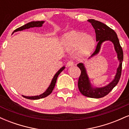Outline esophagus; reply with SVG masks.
Listing matches in <instances>:
<instances>
[{"label": "esophagus", "mask_w": 129, "mask_h": 129, "mask_svg": "<svg viewBox=\"0 0 129 129\" xmlns=\"http://www.w3.org/2000/svg\"><path fill=\"white\" fill-rule=\"evenodd\" d=\"M73 65H74V63L72 60H69V61L67 63V66L68 67H71V66H73Z\"/></svg>", "instance_id": "1"}]
</instances>
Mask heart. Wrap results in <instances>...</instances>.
I'll list each match as a JSON object with an SVG mask.
<instances>
[{
	"mask_svg": "<svg viewBox=\"0 0 129 129\" xmlns=\"http://www.w3.org/2000/svg\"><path fill=\"white\" fill-rule=\"evenodd\" d=\"M62 44L68 51L78 48L80 56L86 55L93 49L94 41L93 37L76 31L68 33L62 38Z\"/></svg>",
	"mask_w": 129,
	"mask_h": 129,
	"instance_id": "heart-1",
	"label": "heart"
}]
</instances>
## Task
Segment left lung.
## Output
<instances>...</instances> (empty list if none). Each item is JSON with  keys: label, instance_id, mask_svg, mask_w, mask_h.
Listing matches in <instances>:
<instances>
[{"label": "left lung", "instance_id": "left-lung-1", "mask_svg": "<svg viewBox=\"0 0 129 129\" xmlns=\"http://www.w3.org/2000/svg\"><path fill=\"white\" fill-rule=\"evenodd\" d=\"M88 21L91 23L95 30L96 40L98 42L95 51L91 54L89 59L100 53L101 47L104 42L109 41L113 44L114 48L117 54V57L119 62V66L116 70V73L113 81L106 86L102 87H94L93 86L90 82L84 63H79L77 65L81 72L78 80V88L80 92L85 96L91 98H101L109 94L119 82L122 71L123 51L119 44L116 33L113 29L110 28L104 23L94 19H88Z\"/></svg>", "mask_w": 129, "mask_h": 129}]
</instances>
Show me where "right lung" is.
I'll return each instance as SVG.
<instances>
[{"instance_id":"add662e5","label":"right lung","mask_w":129,"mask_h":129,"mask_svg":"<svg viewBox=\"0 0 129 129\" xmlns=\"http://www.w3.org/2000/svg\"><path fill=\"white\" fill-rule=\"evenodd\" d=\"M44 22H45L44 21H33V22H29V23H26V24L24 25L20 26V27H19L18 28L15 29V30L13 31V33H14V32L19 31H22L23 30V29L30 28L41 27V26H42V25L44 24ZM64 69H65V67H62L60 68V69L57 71V72L55 74V75H54V77H53L52 80H51V84H50L49 87H48V88H47V89L42 93V94H40V95L33 96H24V95H22V96L24 97L25 98L28 99V100H39V99L44 98L47 97V96H48L49 94H51V92L53 91V90L54 88V86H55L56 80H57V77H58L59 75V74L61 73Z\"/></svg>"}]
</instances>
